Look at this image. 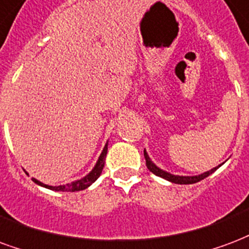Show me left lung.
Segmentation results:
<instances>
[{"mask_svg": "<svg viewBox=\"0 0 249 249\" xmlns=\"http://www.w3.org/2000/svg\"><path fill=\"white\" fill-rule=\"evenodd\" d=\"M143 156H145V161H146V167L152 171L153 174H156L157 177H161V178H163V179H166V181L169 182H173V183H178V185H191V183H196V182L202 181L206 177H209L210 174H213V171L218 170L219 167L224 163V162H223L222 165H218V166L213 167L211 170L204 171V173L198 174V176H176V174L167 173V171L162 170L161 167H158L157 165L150 160L146 150H143Z\"/></svg>", "mask_w": 249, "mask_h": 249, "instance_id": "left-lung-1", "label": "left lung"}]
</instances>
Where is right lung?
<instances>
[{"instance_id":"1","label":"right lung","mask_w":249,"mask_h":249,"mask_svg":"<svg viewBox=\"0 0 249 249\" xmlns=\"http://www.w3.org/2000/svg\"><path fill=\"white\" fill-rule=\"evenodd\" d=\"M107 152H108V143H106V146L103 149V152L97 158L96 163L95 166L92 167V170L88 173L87 176H84L80 179H76V181L70 182V183H66V185H59V186H50L46 185L43 182L38 181L36 178H33V181L36 182V185L42 186V187H46L49 190H54V191H70V193H75V191H80L87 189L89 186L96 181L97 178L100 177L101 171H103V167H104V163H106V157H107Z\"/></svg>"}]
</instances>
